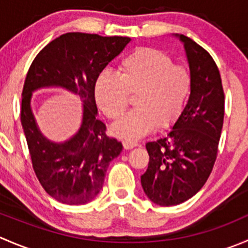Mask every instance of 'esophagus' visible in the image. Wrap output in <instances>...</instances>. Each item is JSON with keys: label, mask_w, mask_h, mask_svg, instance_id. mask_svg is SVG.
Returning a JSON list of instances; mask_svg holds the SVG:
<instances>
[{"label": "esophagus", "mask_w": 248, "mask_h": 248, "mask_svg": "<svg viewBox=\"0 0 248 248\" xmlns=\"http://www.w3.org/2000/svg\"><path fill=\"white\" fill-rule=\"evenodd\" d=\"M122 144H124V147L126 150H131V149H133V147L138 146V142H137V141H132V140H124V141L122 142Z\"/></svg>", "instance_id": "obj_1"}]
</instances>
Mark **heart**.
<instances>
[{"label":"heart","mask_w":248,"mask_h":248,"mask_svg":"<svg viewBox=\"0 0 248 248\" xmlns=\"http://www.w3.org/2000/svg\"><path fill=\"white\" fill-rule=\"evenodd\" d=\"M192 77L184 64H172L166 52L139 47L124 57L119 72H102L94 82V99L109 119L126 111L129 94L137 93L132 110L111 126L117 138L136 140L146 136L157 124L169 127L185 108L191 93Z\"/></svg>","instance_id":"heart-1"}]
</instances>
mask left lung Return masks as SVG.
Listing matches in <instances>:
<instances>
[{"mask_svg": "<svg viewBox=\"0 0 248 248\" xmlns=\"http://www.w3.org/2000/svg\"><path fill=\"white\" fill-rule=\"evenodd\" d=\"M172 36L184 44L192 89L170 131L146 142L150 161L141 187L161 206L181 204L201 191L216 161L224 117L222 80L211 55L184 34Z\"/></svg>", "mask_w": 248, "mask_h": 248, "instance_id": "obj_1", "label": "left lung"}]
</instances>
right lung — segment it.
I'll return each mask as SVG.
<instances>
[{
	"instance_id": "add662e5",
	"label": "right lung",
	"mask_w": 248,
	"mask_h": 248,
	"mask_svg": "<svg viewBox=\"0 0 248 248\" xmlns=\"http://www.w3.org/2000/svg\"><path fill=\"white\" fill-rule=\"evenodd\" d=\"M131 42L129 37H102L69 32L50 42L32 62L22 90L21 124L33 170L46 192L57 202L84 205L103 187L110 162L122 144L108 138L97 119L94 82L111 60ZM60 87L77 94L83 103L82 124L64 142H52L39 129L31 102L33 92Z\"/></svg>"
}]
</instances>
